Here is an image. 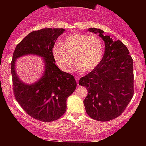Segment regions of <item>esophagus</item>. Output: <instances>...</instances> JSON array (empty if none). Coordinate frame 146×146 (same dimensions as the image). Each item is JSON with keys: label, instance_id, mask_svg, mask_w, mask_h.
<instances>
[{"label": "esophagus", "instance_id": "esophagus-1", "mask_svg": "<svg viewBox=\"0 0 146 146\" xmlns=\"http://www.w3.org/2000/svg\"><path fill=\"white\" fill-rule=\"evenodd\" d=\"M75 80H76V81H77V84L79 86V77L75 76Z\"/></svg>", "mask_w": 146, "mask_h": 146}]
</instances>
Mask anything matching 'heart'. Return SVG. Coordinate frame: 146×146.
Returning a JSON list of instances; mask_svg holds the SVG:
<instances>
[{
	"label": "heart",
	"instance_id": "obj_1",
	"mask_svg": "<svg viewBox=\"0 0 146 146\" xmlns=\"http://www.w3.org/2000/svg\"><path fill=\"white\" fill-rule=\"evenodd\" d=\"M53 56L58 66L65 72L72 70L75 62L84 72L94 70L101 62L103 44L98 36L75 32L63 40L62 46H54Z\"/></svg>",
	"mask_w": 146,
	"mask_h": 146
}]
</instances>
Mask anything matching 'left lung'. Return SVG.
<instances>
[{
    "label": "left lung",
    "instance_id": "8db88e82",
    "mask_svg": "<svg viewBox=\"0 0 146 146\" xmlns=\"http://www.w3.org/2000/svg\"><path fill=\"white\" fill-rule=\"evenodd\" d=\"M88 31L102 38L105 52L100 64L80 78L79 84L88 90L84 104L88 116L108 121L119 116L133 97V60L120 40L105 36L102 29L89 28Z\"/></svg>",
    "mask_w": 146,
    "mask_h": 146
}]
</instances>
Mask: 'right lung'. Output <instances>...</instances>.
I'll return each mask as SVG.
<instances>
[{
    "instance_id": "1",
    "label": "right lung",
    "mask_w": 146,
    "mask_h": 146,
    "mask_svg": "<svg viewBox=\"0 0 146 146\" xmlns=\"http://www.w3.org/2000/svg\"><path fill=\"white\" fill-rule=\"evenodd\" d=\"M64 29L44 28L29 33L15 48L11 63L13 90L16 101L28 115L44 122L58 119L66 110V100L74 92V77L60 71L52 53L57 38ZM26 54L43 58L44 73L36 83H23L16 73V60Z\"/></svg>"
}]
</instances>
